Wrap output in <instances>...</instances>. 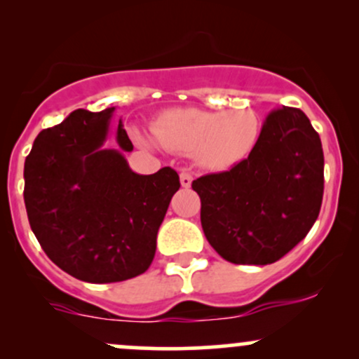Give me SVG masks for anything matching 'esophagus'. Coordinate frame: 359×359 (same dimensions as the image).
Here are the masks:
<instances>
[{
    "label": "esophagus",
    "mask_w": 359,
    "mask_h": 359,
    "mask_svg": "<svg viewBox=\"0 0 359 359\" xmlns=\"http://www.w3.org/2000/svg\"><path fill=\"white\" fill-rule=\"evenodd\" d=\"M180 184H182V187H191L192 175L189 174V172H182V174H180Z\"/></svg>",
    "instance_id": "34e87169"
}]
</instances>
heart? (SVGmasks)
Masks as SVG:
<instances>
[{"mask_svg": "<svg viewBox=\"0 0 359 359\" xmlns=\"http://www.w3.org/2000/svg\"><path fill=\"white\" fill-rule=\"evenodd\" d=\"M257 114L246 108L208 111L180 108L162 113L154 125L165 150L192 155L209 170H226L245 160L258 140ZM147 145L154 142L143 138Z\"/></svg>", "mask_w": 359, "mask_h": 359, "instance_id": "b5f03b06", "label": "heart"}]
</instances>
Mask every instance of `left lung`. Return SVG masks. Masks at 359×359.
Here are the masks:
<instances>
[{"mask_svg":"<svg viewBox=\"0 0 359 359\" xmlns=\"http://www.w3.org/2000/svg\"><path fill=\"white\" fill-rule=\"evenodd\" d=\"M201 224L209 245L236 265H269L302 241L324 194L320 138L300 109L270 111L248 158L199 177Z\"/></svg>","mask_w":359,"mask_h":359,"instance_id":"1","label":"left lung"}]
</instances>
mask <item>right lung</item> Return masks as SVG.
<instances>
[{"instance_id": "obj_1", "label": "right lung", "mask_w": 359, "mask_h": 359, "mask_svg": "<svg viewBox=\"0 0 359 359\" xmlns=\"http://www.w3.org/2000/svg\"><path fill=\"white\" fill-rule=\"evenodd\" d=\"M114 109H76L40 131L25 160V205L47 257L72 277L113 283L147 271L156 233L179 191L174 168L142 175L128 165L133 150L123 121L118 148H106Z\"/></svg>"}]
</instances>
